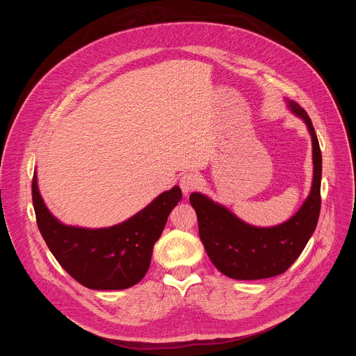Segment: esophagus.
Here are the masks:
<instances>
[{"mask_svg":"<svg viewBox=\"0 0 356 356\" xmlns=\"http://www.w3.org/2000/svg\"><path fill=\"white\" fill-rule=\"evenodd\" d=\"M200 184V177L198 175H195L194 172H190V173H184L180 179V188L183 191L184 195L190 194L194 188H197Z\"/></svg>","mask_w":356,"mask_h":356,"instance_id":"esophagus-1","label":"esophagus"}]
</instances>
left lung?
<instances>
[{"label":"left lung","instance_id":"obj_1","mask_svg":"<svg viewBox=\"0 0 356 356\" xmlns=\"http://www.w3.org/2000/svg\"><path fill=\"white\" fill-rule=\"evenodd\" d=\"M290 113L301 118L313 142L314 175L312 190L298 211L275 227H255L201 193L190 194L198 220L200 239L214 266L236 280H258L286 272L306 248L316 231L321 209L320 143L309 114L296 101L286 98Z\"/></svg>","mask_w":356,"mask_h":356}]
</instances>
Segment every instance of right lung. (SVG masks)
I'll return each instance as SVG.
<instances>
[{"label": "right lung", "instance_id": "1", "mask_svg": "<svg viewBox=\"0 0 356 356\" xmlns=\"http://www.w3.org/2000/svg\"><path fill=\"white\" fill-rule=\"evenodd\" d=\"M32 200L38 228L62 268L88 289L122 290L139 283L146 275L154 245L181 200V190L175 186L161 193L131 218L107 228L60 222L44 204L36 172Z\"/></svg>", "mask_w": 356, "mask_h": 356}]
</instances>
